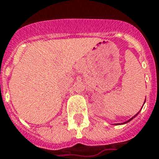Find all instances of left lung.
<instances>
[{
  "mask_svg": "<svg viewBox=\"0 0 159 159\" xmlns=\"http://www.w3.org/2000/svg\"><path fill=\"white\" fill-rule=\"evenodd\" d=\"M144 103H145V101H144ZM144 103H143V104H144ZM142 108H143V107H142ZM139 111L138 113L136 114L135 116H133V117H132V118H130V119H129V120L125 121V122H124V123H122V124H117V125H123V124H126V123H128V122H129V121H130V120H133V119H134V117H135V116H137V115H138V114H139Z\"/></svg>",
  "mask_w": 159,
  "mask_h": 159,
  "instance_id": "1",
  "label": "left lung"
}]
</instances>
